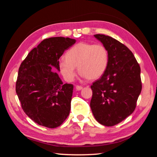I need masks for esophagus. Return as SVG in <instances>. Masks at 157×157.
<instances>
[{
	"label": "esophagus",
	"mask_w": 157,
	"mask_h": 157,
	"mask_svg": "<svg viewBox=\"0 0 157 157\" xmlns=\"http://www.w3.org/2000/svg\"><path fill=\"white\" fill-rule=\"evenodd\" d=\"M82 88H83V87L81 86H76V89L78 90H81Z\"/></svg>",
	"instance_id": "34e87169"
}]
</instances>
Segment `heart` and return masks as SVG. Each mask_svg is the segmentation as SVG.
<instances>
[{"label": "heart", "instance_id": "1", "mask_svg": "<svg viewBox=\"0 0 157 157\" xmlns=\"http://www.w3.org/2000/svg\"><path fill=\"white\" fill-rule=\"evenodd\" d=\"M109 60L108 50L102 44L79 42L65 54V59L59 60V73L67 82H73L76 75L75 67L82 78L98 79L106 71Z\"/></svg>", "mask_w": 157, "mask_h": 157}]
</instances>
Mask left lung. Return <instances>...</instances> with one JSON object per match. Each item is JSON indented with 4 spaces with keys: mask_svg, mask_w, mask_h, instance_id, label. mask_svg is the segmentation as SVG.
Segmentation results:
<instances>
[{
    "mask_svg": "<svg viewBox=\"0 0 157 157\" xmlns=\"http://www.w3.org/2000/svg\"><path fill=\"white\" fill-rule=\"evenodd\" d=\"M106 48V71L91 85L90 108L97 121L113 126L124 120L136 108L142 84L141 69L133 53L124 44L103 34L94 35Z\"/></svg>",
    "mask_w": 157,
    "mask_h": 157,
    "instance_id": "8db88e82",
    "label": "left lung"
}]
</instances>
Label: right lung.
<instances>
[{"instance_id":"obj_1","label":"right lung","mask_w":157,"mask_h":157,"mask_svg":"<svg viewBox=\"0 0 157 157\" xmlns=\"http://www.w3.org/2000/svg\"><path fill=\"white\" fill-rule=\"evenodd\" d=\"M75 42L64 37L44 39L19 68L16 94L25 114L40 126L57 128L69 115L73 85L63 84L53 67L59 71V58Z\"/></svg>"}]
</instances>
